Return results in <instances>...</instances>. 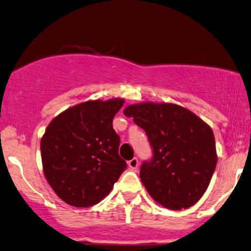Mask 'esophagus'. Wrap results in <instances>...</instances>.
I'll use <instances>...</instances> for the list:
<instances>
[{
  "label": "esophagus",
  "instance_id": "obj_1",
  "mask_svg": "<svg viewBox=\"0 0 251 251\" xmlns=\"http://www.w3.org/2000/svg\"><path fill=\"white\" fill-rule=\"evenodd\" d=\"M128 166H129V168H131V170H136V168L139 167V160H137L136 157H134V159L129 160Z\"/></svg>",
  "mask_w": 251,
  "mask_h": 251
}]
</instances>
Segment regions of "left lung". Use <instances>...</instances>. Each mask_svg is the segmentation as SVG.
<instances>
[{"label":"left lung","mask_w":251,"mask_h":251,"mask_svg":"<svg viewBox=\"0 0 251 251\" xmlns=\"http://www.w3.org/2000/svg\"><path fill=\"white\" fill-rule=\"evenodd\" d=\"M145 130L153 151L141 165L149 196L166 209L191 207L209 186L217 165L212 129L197 115L170 103H141L125 109Z\"/></svg>","instance_id":"left-lung-1"}]
</instances>
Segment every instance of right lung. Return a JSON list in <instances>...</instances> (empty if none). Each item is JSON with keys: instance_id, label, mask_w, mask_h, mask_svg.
<instances>
[{"instance_id": "obj_1", "label": "right lung", "mask_w": 251, "mask_h": 251, "mask_svg": "<svg viewBox=\"0 0 251 251\" xmlns=\"http://www.w3.org/2000/svg\"><path fill=\"white\" fill-rule=\"evenodd\" d=\"M123 103H80L47 126L40 143L44 173L53 191L69 205L89 207L100 202L126 168L118 155L120 136L112 128Z\"/></svg>"}]
</instances>
